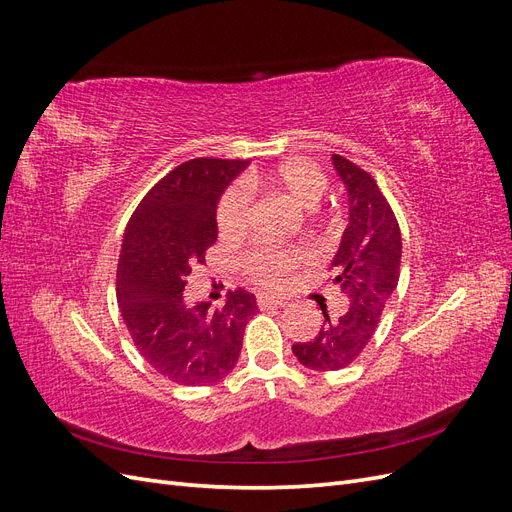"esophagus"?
<instances>
[{
    "label": "esophagus",
    "instance_id": "1",
    "mask_svg": "<svg viewBox=\"0 0 512 512\" xmlns=\"http://www.w3.org/2000/svg\"><path fill=\"white\" fill-rule=\"evenodd\" d=\"M256 303H258L260 309H265V307H284V305H286L284 299H280V297H269V294H260Z\"/></svg>",
    "mask_w": 512,
    "mask_h": 512
}]
</instances>
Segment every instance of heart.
I'll use <instances>...</instances> for the list:
<instances>
[{"mask_svg":"<svg viewBox=\"0 0 512 512\" xmlns=\"http://www.w3.org/2000/svg\"><path fill=\"white\" fill-rule=\"evenodd\" d=\"M247 188H262L286 196L299 209H314L329 188L327 175L320 166L305 158H292L267 173H252L245 177ZM243 185L226 188L215 207V228L224 241L239 239L250 222L252 196ZM303 247H267L258 245L241 254L239 269L247 280L262 288H280L288 277L307 262Z\"/></svg>","mask_w":512,"mask_h":512,"instance_id":"obj_1","label":"heart"}]
</instances>
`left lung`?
<instances>
[{"label":"left lung","mask_w":512,"mask_h":512,"mask_svg":"<svg viewBox=\"0 0 512 512\" xmlns=\"http://www.w3.org/2000/svg\"><path fill=\"white\" fill-rule=\"evenodd\" d=\"M333 164L348 188L350 224L329 267V280L348 305L339 316H329L327 305L320 303L322 329L312 342L292 346L299 363L314 371H337L359 359L401 271V230L376 179L344 156H333Z\"/></svg>","instance_id":"1"}]
</instances>
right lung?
Returning a JSON list of instances; mask_svg holds the SVG:
<instances>
[{
    "instance_id": "obj_1",
    "label": "right lung",
    "mask_w": 512,
    "mask_h": 512,
    "mask_svg": "<svg viewBox=\"0 0 512 512\" xmlns=\"http://www.w3.org/2000/svg\"><path fill=\"white\" fill-rule=\"evenodd\" d=\"M245 160L194 158L179 164L145 194L123 232L117 303L136 350L160 376L207 386L235 369L256 299L230 290L224 307H190L188 275L218 239L215 207Z\"/></svg>"
}]
</instances>
